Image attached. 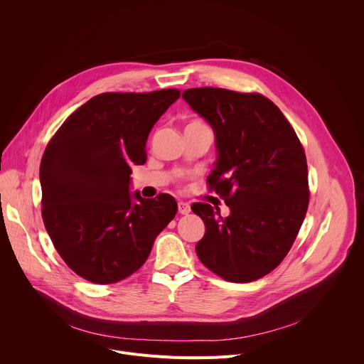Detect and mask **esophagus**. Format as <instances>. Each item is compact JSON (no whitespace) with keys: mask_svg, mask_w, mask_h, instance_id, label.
Wrapping results in <instances>:
<instances>
[{"mask_svg":"<svg viewBox=\"0 0 364 364\" xmlns=\"http://www.w3.org/2000/svg\"><path fill=\"white\" fill-rule=\"evenodd\" d=\"M190 212H191L190 204H187V203H184V201H180V203H178V213H180V215H188Z\"/></svg>","mask_w":364,"mask_h":364,"instance_id":"obj_1","label":"esophagus"}]
</instances>
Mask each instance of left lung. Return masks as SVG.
Wrapping results in <instances>:
<instances>
[{
  "label": "left lung",
  "instance_id": "obj_1",
  "mask_svg": "<svg viewBox=\"0 0 364 364\" xmlns=\"http://www.w3.org/2000/svg\"><path fill=\"white\" fill-rule=\"evenodd\" d=\"M183 99L213 128L218 160L207 183L230 209L223 219L210 204L191 205L205 226L196 253L226 281H256L284 261L304 222L309 201L304 148L262 95L194 87Z\"/></svg>",
  "mask_w": 364,
  "mask_h": 364
}]
</instances>
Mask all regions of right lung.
I'll list each match as a JSON object with an SVG mask.
<instances>
[{"label": "right lung", "instance_id": "right-lung-1", "mask_svg": "<svg viewBox=\"0 0 364 364\" xmlns=\"http://www.w3.org/2000/svg\"><path fill=\"white\" fill-rule=\"evenodd\" d=\"M178 97L177 89L96 95L47 144L43 222L66 265L86 281L107 285L132 275L174 219V197L142 198L129 184L131 167L146 161L149 131Z\"/></svg>", "mask_w": 364, "mask_h": 364}]
</instances>
